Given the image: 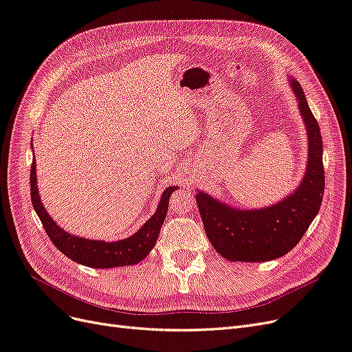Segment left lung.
I'll return each instance as SVG.
<instances>
[{"mask_svg":"<svg viewBox=\"0 0 352 352\" xmlns=\"http://www.w3.org/2000/svg\"><path fill=\"white\" fill-rule=\"evenodd\" d=\"M307 131L308 160L302 180L292 192L263 208H238L197 189V204L207 238L229 261H270L301 241L322 206L324 192L323 141L298 80L289 78Z\"/></svg>","mask_w":352,"mask_h":352,"instance_id":"1","label":"left lung"}]
</instances>
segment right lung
<instances>
[{"label":"right lung","mask_w":352,"mask_h":352,"mask_svg":"<svg viewBox=\"0 0 352 352\" xmlns=\"http://www.w3.org/2000/svg\"><path fill=\"white\" fill-rule=\"evenodd\" d=\"M36 182V162L34 158L30 167V198L42 226H44L51 242L56 245V248H58L66 257L92 269H113L141 263L154 248L160 229H162L167 214L168 198L177 189V186H168L164 190L162 198H160L157 211L132 236L105 242L80 238L61 229L51 219L44 204L41 202Z\"/></svg>","instance_id":"1"}]
</instances>
